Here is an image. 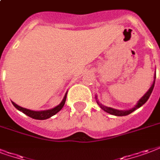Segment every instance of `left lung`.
<instances>
[{
    "label": "left lung",
    "mask_w": 160,
    "mask_h": 160,
    "mask_svg": "<svg viewBox=\"0 0 160 160\" xmlns=\"http://www.w3.org/2000/svg\"><path fill=\"white\" fill-rule=\"evenodd\" d=\"M155 78H156V73L154 74V77H153V84L151 85V87L149 88V89L148 90L147 93H145L142 97L140 99H139L137 104H136L135 106L130 110H116V109H114V108L111 107H108V106H105L103 104H101L100 102L98 100V98H97V96H95L96 98V102H97V104L99 105V107L101 108L102 110H104L105 112L109 113L110 115H113V116H127V115H129L132 112H133L134 110H136L137 109H138L142 106V105H143L146 102L148 101V99L149 98L150 95H151V93L153 92V87H154V83H155Z\"/></svg>",
    "instance_id": "left-lung-1"
}]
</instances>
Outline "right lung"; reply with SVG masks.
Masks as SVG:
<instances>
[{
  "label": "right lung",
  "mask_w": 160,
  "mask_h": 160,
  "mask_svg": "<svg viewBox=\"0 0 160 160\" xmlns=\"http://www.w3.org/2000/svg\"><path fill=\"white\" fill-rule=\"evenodd\" d=\"M67 92L65 94L64 98L62 100V102L60 104L56 106V107L52 108L50 110H39V111H35V110H29V109H26V108L22 107V106H19L18 104H15L14 102L12 101V104L14 105V107L17 108L18 110L22 111V112L27 115L28 116H29L31 118L36 119V120H46V119L50 118L51 116H55L56 113H58L60 110H62L63 106H64L65 102H66V98H67Z\"/></svg>",
  "instance_id": "right-lung-1"
}]
</instances>
